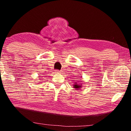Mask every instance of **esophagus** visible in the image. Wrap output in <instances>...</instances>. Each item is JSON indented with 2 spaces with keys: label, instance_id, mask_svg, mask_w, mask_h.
I'll return each instance as SVG.
<instances>
[{
  "label": "esophagus",
  "instance_id": "esophagus-1",
  "mask_svg": "<svg viewBox=\"0 0 131 131\" xmlns=\"http://www.w3.org/2000/svg\"><path fill=\"white\" fill-rule=\"evenodd\" d=\"M55 73H61V71H59L58 70H55Z\"/></svg>",
  "mask_w": 131,
  "mask_h": 131
}]
</instances>
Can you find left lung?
<instances>
[{
  "instance_id": "1",
  "label": "left lung",
  "mask_w": 131,
  "mask_h": 131,
  "mask_svg": "<svg viewBox=\"0 0 131 131\" xmlns=\"http://www.w3.org/2000/svg\"><path fill=\"white\" fill-rule=\"evenodd\" d=\"M81 87H82L81 85H79V84H77V83H74V84L73 85V87L77 90H79L80 88H81Z\"/></svg>"
}]
</instances>
